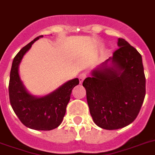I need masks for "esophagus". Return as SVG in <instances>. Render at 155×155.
I'll use <instances>...</instances> for the list:
<instances>
[{"mask_svg":"<svg viewBox=\"0 0 155 155\" xmlns=\"http://www.w3.org/2000/svg\"><path fill=\"white\" fill-rule=\"evenodd\" d=\"M86 78V74L84 73H82V74H80V76H79V80H80V84H82L84 80Z\"/></svg>","mask_w":155,"mask_h":155,"instance_id":"1","label":"esophagus"}]
</instances>
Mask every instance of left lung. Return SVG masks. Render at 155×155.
Listing matches in <instances>:
<instances>
[{
  "label": "left lung",
  "instance_id": "obj_1",
  "mask_svg": "<svg viewBox=\"0 0 155 155\" xmlns=\"http://www.w3.org/2000/svg\"><path fill=\"white\" fill-rule=\"evenodd\" d=\"M113 57L92 71L83 86L93 122L106 130L122 128L135 120L146 96L141 55L124 39Z\"/></svg>",
  "mask_w": 155,
  "mask_h": 155
}]
</instances>
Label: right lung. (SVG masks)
<instances>
[{"mask_svg": "<svg viewBox=\"0 0 155 155\" xmlns=\"http://www.w3.org/2000/svg\"><path fill=\"white\" fill-rule=\"evenodd\" d=\"M43 35L31 41L15 57L9 75V95L12 108L26 127L49 131L58 127L62 122L71 91L80 81L78 78L69 80L55 91L43 97H35L28 93L20 79L18 67L24 54Z\"/></svg>", "mask_w": 155, "mask_h": 155, "instance_id": "obj_1", "label": "right lung"}]
</instances>
